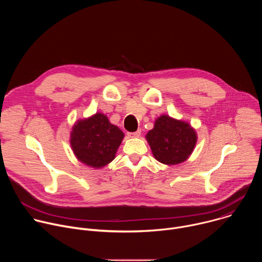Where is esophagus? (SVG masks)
Listing matches in <instances>:
<instances>
[{
    "instance_id": "obj_1",
    "label": "esophagus",
    "mask_w": 262,
    "mask_h": 262,
    "mask_svg": "<svg viewBox=\"0 0 262 262\" xmlns=\"http://www.w3.org/2000/svg\"><path fill=\"white\" fill-rule=\"evenodd\" d=\"M140 135H141V130H140V129H138V130L135 132V133H128V134H127V136H128L129 138H139Z\"/></svg>"
}]
</instances>
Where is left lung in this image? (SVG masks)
I'll return each mask as SVG.
<instances>
[{"mask_svg": "<svg viewBox=\"0 0 262 262\" xmlns=\"http://www.w3.org/2000/svg\"><path fill=\"white\" fill-rule=\"evenodd\" d=\"M157 161L167 166L181 164L193 154L198 136L196 129L181 119L163 114L145 136Z\"/></svg>", "mask_w": 262, "mask_h": 262, "instance_id": "obj_1", "label": "left lung"}]
</instances>
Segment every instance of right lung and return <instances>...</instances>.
Masks as SVG:
<instances>
[{"label": "right lung", "mask_w": 262, "mask_h": 262, "mask_svg": "<svg viewBox=\"0 0 262 262\" xmlns=\"http://www.w3.org/2000/svg\"><path fill=\"white\" fill-rule=\"evenodd\" d=\"M123 138L124 134L118 126L112 124L105 114L96 112L74 122L69 142L79 162L101 169L115 159Z\"/></svg>", "instance_id": "right-lung-1"}]
</instances>
